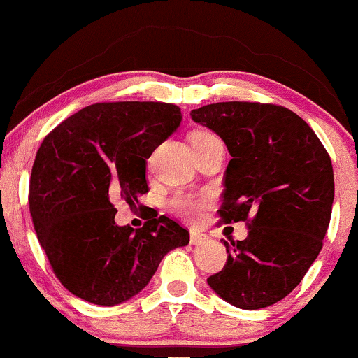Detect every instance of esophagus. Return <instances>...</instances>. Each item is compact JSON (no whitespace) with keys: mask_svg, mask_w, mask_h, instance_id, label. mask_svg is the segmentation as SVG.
I'll return each mask as SVG.
<instances>
[{"mask_svg":"<svg viewBox=\"0 0 358 358\" xmlns=\"http://www.w3.org/2000/svg\"><path fill=\"white\" fill-rule=\"evenodd\" d=\"M207 238H208V236L206 234H199V231H192V234H190V243H192V245L206 243Z\"/></svg>","mask_w":358,"mask_h":358,"instance_id":"esophagus-1","label":"esophagus"}]
</instances>
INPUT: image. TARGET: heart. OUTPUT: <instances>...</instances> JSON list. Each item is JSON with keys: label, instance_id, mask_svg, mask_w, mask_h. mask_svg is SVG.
I'll use <instances>...</instances> for the list:
<instances>
[{"label": "heart", "instance_id": "b5f03b06", "mask_svg": "<svg viewBox=\"0 0 358 358\" xmlns=\"http://www.w3.org/2000/svg\"><path fill=\"white\" fill-rule=\"evenodd\" d=\"M213 136L210 133H199L194 136V141L196 139L208 138ZM212 199L207 194H201V196H189V194H178L171 199L169 206L174 208L176 212L179 213L180 217L189 222H197L202 217V213L206 212V208L210 206Z\"/></svg>", "mask_w": 358, "mask_h": 358}]
</instances>
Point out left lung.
<instances>
[{
	"instance_id": "left-lung-1",
	"label": "left lung",
	"mask_w": 358,
	"mask_h": 358,
	"mask_svg": "<svg viewBox=\"0 0 358 358\" xmlns=\"http://www.w3.org/2000/svg\"><path fill=\"white\" fill-rule=\"evenodd\" d=\"M224 139V224L245 222V240H224L227 262L207 282L240 309L286 298L322 250L334 202L331 156L294 111L258 101H220L192 110Z\"/></svg>"
}]
</instances>
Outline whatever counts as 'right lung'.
Segmentation results:
<instances>
[{"label": "right lung", "instance_id": "obj_1", "mask_svg": "<svg viewBox=\"0 0 358 358\" xmlns=\"http://www.w3.org/2000/svg\"><path fill=\"white\" fill-rule=\"evenodd\" d=\"M180 108L162 101H108L77 111L37 150L29 212L62 286L88 303L115 306L145 287L189 231L150 208L145 224H115L113 202L145 207L146 159L176 131Z\"/></svg>", "mask_w": 358, "mask_h": 358}]
</instances>
